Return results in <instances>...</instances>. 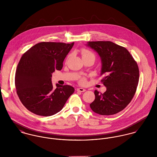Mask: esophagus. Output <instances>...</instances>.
<instances>
[{
  "label": "esophagus",
  "instance_id": "34e87169",
  "mask_svg": "<svg viewBox=\"0 0 157 157\" xmlns=\"http://www.w3.org/2000/svg\"><path fill=\"white\" fill-rule=\"evenodd\" d=\"M77 90L78 92H85L86 90H85V89H83V88H77Z\"/></svg>",
  "mask_w": 157,
  "mask_h": 157
}]
</instances>
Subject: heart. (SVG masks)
<instances>
[{
  "instance_id": "heart-1",
  "label": "heart",
  "mask_w": 157,
  "mask_h": 157,
  "mask_svg": "<svg viewBox=\"0 0 157 157\" xmlns=\"http://www.w3.org/2000/svg\"><path fill=\"white\" fill-rule=\"evenodd\" d=\"M80 53H81L82 59H84V58H86V57H90V56H92V57H95L94 54L91 51H90V50H88V49H85V48L81 49ZM79 82H80V83L83 84V83H84L85 82V79L82 77V78H81L79 80Z\"/></svg>"
}]
</instances>
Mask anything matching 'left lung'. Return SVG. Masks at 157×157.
Segmentation results:
<instances>
[{
  "instance_id": "1",
  "label": "left lung",
  "mask_w": 157,
  "mask_h": 157,
  "mask_svg": "<svg viewBox=\"0 0 157 157\" xmlns=\"http://www.w3.org/2000/svg\"><path fill=\"white\" fill-rule=\"evenodd\" d=\"M88 46L100 56L102 67L101 82L106 87L103 94L94 91L91 109L102 115H111L123 110L134 96L139 80L137 63L130 52L110 41L89 42Z\"/></svg>"
}]
</instances>
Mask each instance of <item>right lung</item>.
<instances>
[{"label":"right lung","mask_w":157,"mask_h":157,"mask_svg":"<svg viewBox=\"0 0 157 157\" xmlns=\"http://www.w3.org/2000/svg\"><path fill=\"white\" fill-rule=\"evenodd\" d=\"M74 42H43L37 44L22 56L16 72L15 86L23 106L30 112L51 116L60 112L74 88L51 82L52 74L61 70L63 62Z\"/></svg>","instance_id":"1"}]
</instances>
